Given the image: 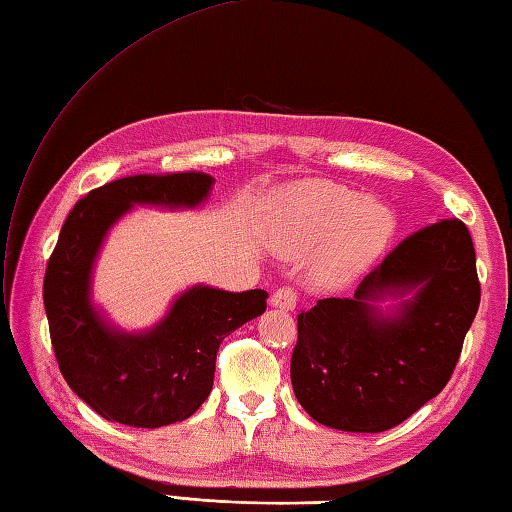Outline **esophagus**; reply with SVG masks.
Wrapping results in <instances>:
<instances>
[{
  "label": "esophagus",
  "instance_id": "esophagus-1",
  "mask_svg": "<svg viewBox=\"0 0 512 512\" xmlns=\"http://www.w3.org/2000/svg\"><path fill=\"white\" fill-rule=\"evenodd\" d=\"M295 302H298V293H295L291 287H280L274 291V295H271V304L282 311H293Z\"/></svg>",
  "mask_w": 512,
  "mask_h": 512
}]
</instances>
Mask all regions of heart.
I'll return each mask as SVG.
<instances>
[{
	"mask_svg": "<svg viewBox=\"0 0 512 512\" xmlns=\"http://www.w3.org/2000/svg\"><path fill=\"white\" fill-rule=\"evenodd\" d=\"M392 232L394 219L383 203L331 181H309L289 199L280 249L295 260L315 254L317 285L342 287L379 258Z\"/></svg>",
	"mask_w": 512,
	"mask_h": 512,
	"instance_id": "1",
	"label": "heart"
}]
</instances>
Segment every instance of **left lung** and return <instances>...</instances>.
<instances>
[{
    "instance_id": "obj_1",
    "label": "left lung",
    "mask_w": 512,
    "mask_h": 512,
    "mask_svg": "<svg viewBox=\"0 0 512 512\" xmlns=\"http://www.w3.org/2000/svg\"><path fill=\"white\" fill-rule=\"evenodd\" d=\"M411 295L392 314L374 301ZM480 306L467 225L431 223L361 280L352 298L317 300L298 315L291 355L295 399L313 420L377 434L442 392Z\"/></svg>"
}]
</instances>
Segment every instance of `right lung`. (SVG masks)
<instances>
[{
	"label": "right lung",
	"mask_w": 512,
	"mask_h": 512,
	"mask_svg": "<svg viewBox=\"0 0 512 512\" xmlns=\"http://www.w3.org/2000/svg\"><path fill=\"white\" fill-rule=\"evenodd\" d=\"M214 179L206 173L133 175L76 203L43 278V304L59 370L102 418L164 427L199 410L214 383L223 339L267 309V291L232 293L197 285L144 333L111 326L92 304V269L109 227L131 206L195 208Z\"/></svg>",
	"instance_id": "1"
}]
</instances>
